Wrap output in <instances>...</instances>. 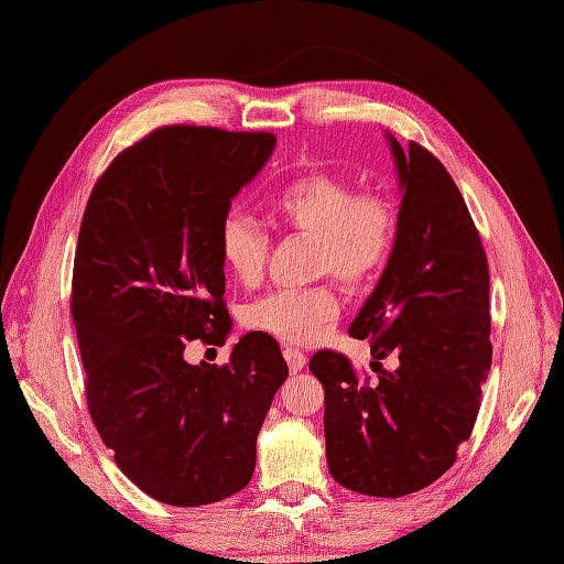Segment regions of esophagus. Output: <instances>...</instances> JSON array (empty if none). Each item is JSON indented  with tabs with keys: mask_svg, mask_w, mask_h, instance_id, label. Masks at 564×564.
Returning a JSON list of instances; mask_svg holds the SVG:
<instances>
[{
	"mask_svg": "<svg viewBox=\"0 0 564 564\" xmlns=\"http://www.w3.org/2000/svg\"><path fill=\"white\" fill-rule=\"evenodd\" d=\"M283 357H285V362H288V369H291L293 373H297L302 367L307 365V355L302 352L300 348H293V345H285Z\"/></svg>",
	"mask_w": 564,
	"mask_h": 564,
	"instance_id": "esophagus-1",
	"label": "esophagus"
}]
</instances>
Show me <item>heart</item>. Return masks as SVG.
<instances>
[{
	"label": "heart",
	"mask_w": 564,
	"mask_h": 564,
	"mask_svg": "<svg viewBox=\"0 0 564 564\" xmlns=\"http://www.w3.org/2000/svg\"><path fill=\"white\" fill-rule=\"evenodd\" d=\"M271 221L291 234L312 238V271L334 273L348 288L379 276L395 248L398 216L379 193H355V185L328 171H307L269 197ZM219 257L234 276L254 285L262 279L269 236L257 221L228 214L216 234ZM340 300L330 281L283 288L254 300L245 312L248 326L285 343H307L334 322Z\"/></svg>",
	"instance_id": "b5f03b06"
}]
</instances>
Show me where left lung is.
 I'll return each mask as SVG.
<instances>
[{"label": "left lung", "instance_id": "1", "mask_svg": "<svg viewBox=\"0 0 564 564\" xmlns=\"http://www.w3.org/2000/svg\"><path fill=\"white\" fill-rule=\"evenodd\" d=\"M391 148L402 187L395 248L350 324L352 338H369L379 377L359 379L336 350L310 362L324 386L330 476L377 498L416 494L455 465L494 359L488 262L465 197L420 142L405 152L391 138Z\"/></svg>", "mask_w": 564, "mask_h": 564}]
</instances>
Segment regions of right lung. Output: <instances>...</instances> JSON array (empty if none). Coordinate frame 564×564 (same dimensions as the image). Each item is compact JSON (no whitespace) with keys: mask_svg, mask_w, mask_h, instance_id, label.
Masks as SVG:
<instances>
[{"mask_svg":"<svg viewBox=\"0 0 564 564\" xmlns=\"http://www.w3.org/2000/svg\"><path fill=\"white\" fill-rule=\"evenodd\" d=\"M276 138L162 126L113 156L83 214L70 316L85 400L119 469L159 502L197 508L252 479L257 436L288 365L262 330L230 362L187 365V343L230 330L216 234Z\"/></svg>","mask_w":564,"mask_h":564,"instance_id":"right-lung-1","label":"right lung"}]
</instances>
